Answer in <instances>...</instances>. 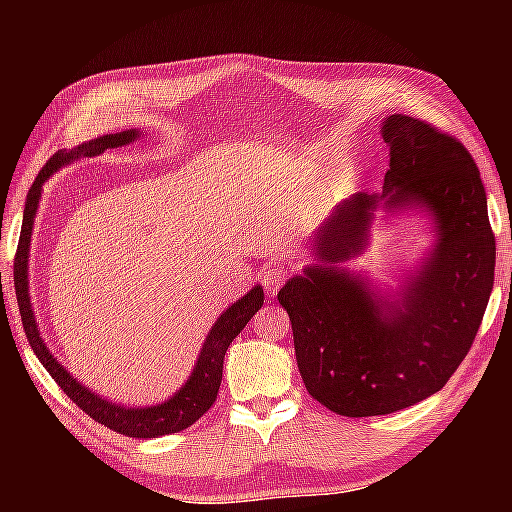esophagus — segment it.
Listing matches in <instances>:
<instances>
[{
	"label": "esophagus",
	"mask_w": 512,
	"mask_h": 512,
	"mask_svg": "<svg viewBox=\"0 0 512 512\" xmlns=\"http://www.w3.org/2000/svg\"><path fill=\"white\" fill-rule=\"evenodd\" d=\"M284 277H287V273H284V268H282L280 264H277V266H268L266 271L262 273V277H259V280H262V284H264V289H266L268 296H275L277 289L282 287Z\"/></svg>",
	"instance_id": "obj_1"
}]
</instances>
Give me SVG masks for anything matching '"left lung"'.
Returning <instances> with one entry per match:
<instances>
[{
  "mask_svg": "<svg viewBox=\"0 0 512 512\" xmlns=\"http://www.w3.org/2000/svg\"><path fill=\"white\" fill-rule=\"evenodd\" d=\"M381 194H354L311 237V264L277 293L293 327L298 370L329 411L368 418L438 393L461 366L495 282V237L479 169L465 146L424 121H381ZM432 219L434 244L395 290L344 266L369 245L376 210Z\"/></svg>",
  "mask_w": 512,
  "mask_h": 512,
  "instance_id": "left-lung-1",
  "label": "left lung"
}]
</instances>
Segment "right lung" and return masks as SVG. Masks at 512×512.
Masks as SVG:
<instances>
[{
	"label": "right lung",
	"mask_w": 512,
	"mask_h": 512,
	"mask_svg": "<svg viewBox=\"0 0 512 512\" xmlns=\"http://www.w3.org/2000/svg\"><path fill=\"white\" fill-rule=\"evenodd\" d=\"M144 133L131 128V131L110 133L94 137L90 142H83L69 151H58L51 158L42 171L38 173L36 183L31 185L27 205H24V219H22V235L20 244H17L15 255V293H17V307H20L22 325L27 332V339L31 343V350L36 352L42 366L51 375V379L63 388V393L72 400L81 411L97 420L103 427H108L117 433H124L128 438H158L167 436V433H178L201 418V415L210 409L219 393L221 377H223V357L228 352L230 343L237 339V334L246 327L250 318L257 314V309L264 305V289L255 284L246 296H241L237 302L223 311L216 318L210 332H207L203 348L198 352V359L194 363L192 375L187 377L183 386L173 393L169 400L151 406H124L115 404L92 393L88 386H83L74 375H69L67 368L60 363L51 350L47 348L45 339H42L36 314L31 307L29 296V250H31V232L33 221H36L42 185L54 176L58 169L67 167L81 158H92V155L103 153L106 149H119V146L133 144L140 140Z\"/></svg>",
	"instance_id": "right-lung-1"
}]
</instances>
